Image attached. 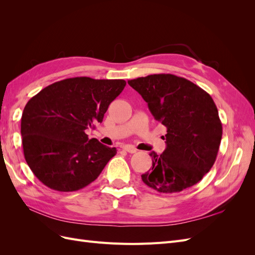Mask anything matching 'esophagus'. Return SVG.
Segmentation results:
<instances>
[{
	"label": "esophagus",
	"mask_w": 255,
	"mask_h": 255,
	"mask_svg": "<svg viewBox=\"0 0 255 255\" xmlns=\"http://www.w3.org/2000/svg\"><path fill=\"white\" fill-rule=\"evenodd\" d=\"M123 150H126V151L128 152V153H136V152H137V149H136V148H134L133 145H128V144L123 146Z\"/></svg>",
	"instance_id": "esophagus-1"
}]
</instances>
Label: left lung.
Listing matches in <instances>:
<instances>
[{
    "label": "left lung",
    "mask_w": 255,
    "mask_h": 255,
    "mask_svg": "<svg viewBox=\"0 0 255 255\" xmlns=\"http://www.w3.org/2000/svg\"><path fill=\"white\" fill-rule=\"evenodd\" d=\"M155 120L167 128L166 149L151 152L152 168L142 182L163 194L180 192L202 180L213 167L222 125L212 97L192 82L173 74H152L128 81Z\"/></svg>",
    "instance_id": "1"
}]
</instances>
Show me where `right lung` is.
Instances as JSON below:
<instances>
[{
    "mask_svg": "<svg viewBox=\"0 0 255 255\" xmlns=\"http://www.w3.org/2000/svg\"><path fill=\"white\" fill-rule=\"evenodd\" d=\"M125 80L66 79L49 85L26 103L21 118L24 157L45 186L57 191L86 187L116 155V148L89 139L85 130L103 121Z\"/></svg>",
    "mask_w": 255,
    "mask_h": 255,
    "instance_id": "obj_1",
    "label": "right lung"
}]
</instances>
